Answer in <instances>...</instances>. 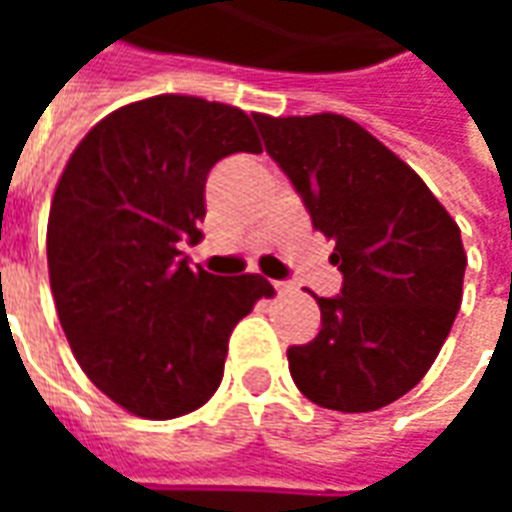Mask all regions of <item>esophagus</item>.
Segmentation results:
<instances>
[{"instance_id":"obj_1","label":"esophagus","mask_w":512,"mask_h":512,"mask_svg":"<svg viewBox=\"0 0 512 512\" xmlns=\"http://www.w3.org/2000/svg\"><path fill=\"white\" fill-rule=\"evenodd\" d=\"M274 288H277V293H293V285H290V282H274Z\"/></svg>"}]
</instances>
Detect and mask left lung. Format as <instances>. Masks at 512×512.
Segmentation results:
<instances>
[{
  "mask_svg": "<svg viewBox=\"0 0 512 512\" xmlns=\"http://www.w3.org/2000/svg\"><path fill=\"white\" fill-rule=\"evenodd\" d=\"M343 274L318 299L321 332L290 345L301 395L343 414L376 411L422 381L461 310V230L425 180L343 115H252Z\"/></svg>",
  "mask_w": 512,
  "mask_h": 512,
  "instance_id": "left-lung-1",
  "label": "left lung"
}]
</instances>
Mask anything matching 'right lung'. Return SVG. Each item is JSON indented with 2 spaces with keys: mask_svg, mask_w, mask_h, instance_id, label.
I'll return each mask as SVG.
<instances>
[{
  "mask_svg": "<svg viewBox=\"0 0 512 512\" xmlns=\"http://www.w3.org/2000/svg\"><path fill=\"white\" fill-rule=\"evenodd\" d=\"M260 153L246 112L191 95L136 101L84 136L49 213L46 255L62 332L117 406L175 419L208 403L235 323L274 296L260 274L191 271L216 161Z\"/></svg>",
  "mask_w": 512,
  "mask_h": 512,
  "instance_id": "add662e5",
  "label": "right lung"
}]
</instances>
